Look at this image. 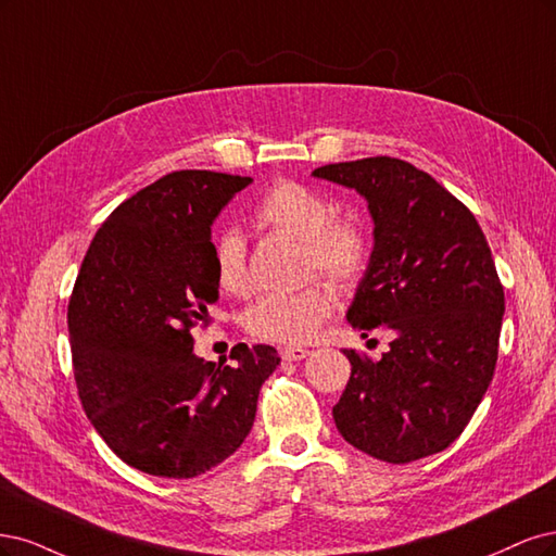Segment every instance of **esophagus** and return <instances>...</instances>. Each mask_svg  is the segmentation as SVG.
I'll return each instance as SVG.
<instances>
[{
  "instance_id": "obj_1",
  "label": "esophagus",
  "mask_w": 556,
  "mask_h": 556,
  "mask_svg": "<svg viewBox=\"0 0 556 556\" xmlns=\"http://www.w3.org/2000/svg\"><path fill=\"white\" fill-rule=\"evenodd\" d=\"M309 355V349H281V357L283 361H289V363H298V361H304V357Z\"/></svg>"
}]
</instances>
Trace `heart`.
Here are the masks:
<instances>
[{
  "label": "heart",
  "instance_id": "heart-1",
  "mask_svg": "<svg viewBox=\"0 0 556 556\" xmlns=\"http://www.w3.org/2000/svg\"><path fill=\"white\" fill-rule=\"evenodd\" d=\"M258 228L283 232L302 242L304 273H318L337 289L351 291L363 281L371 240L365 224L353 214L334 212L332 201L307 185L279 180L267 189L252 212ZM214 281L228 295L249 293L244 244L236 232H224L212 247ZM334 309V295L326 283L312 281L289 295H265L244 316L247 332L267 344L298 346L324 326Z\"/></svg>",
  "mask_w": 556,
  "mask_h": 556
}]
</instances>
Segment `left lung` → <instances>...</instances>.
<instances>
[{
  "mask_svg": "<svg viewBox=\"0 0 556 556\" xmlns=\"http://www.w3.org/2000/svg\"><path fill=\"white\" fill-rule=\"evenodd\" d=\"M361 191L374 217L369 270L346 314L353 330L395 334L379 363L351 361L332 408L353 447L390 464L441 453L492 383L506 300L490 244L459 199L395 156L314 170Z\"/></svg>",
  "mask_w": 556,
  "mask_h": 556,
  "instance_id": "1",
  "label": "left lung"
}]
</instances>
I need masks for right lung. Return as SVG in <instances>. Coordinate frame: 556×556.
I'll return each instance as SVG.
<instances>
[{"instance_id": "add662e5", "label": "right lung", "mask_w": 556, "mask_h": 556, "mask_svg": "<svg viewBox=\"0 0 556 556\" xmlns=\"http://www.w3.org/2000/svg\"><path fill=\"white\" fill-rule=\"evenodd\" d=\"M252 177L175 170L119 203L101 224L68 298L78 397L129 467L193 478L242 445L275 346L238 344L219 363L193 355L219 298L210 226Z\"/></svg>"}]
</instances>
